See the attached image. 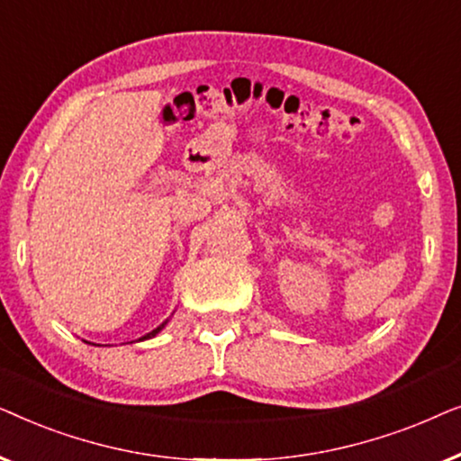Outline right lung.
Here are the masks:
<instances>
[{
	"label": "right lung",
	"mask_w": 461,
	"mask_h": 461,
	"mask_svg": "<svg viewBox=\"0 0 461 461\" xmlns=\"http://www.w3.org/2000/svg\"><path fill=\"white\" fill-rule=\"evenodd\" d=\"M166 323H167V321H166ZM166 323H161L159 327H157V330H153V331H150V333H147V336H142L140 339H149V338H155V336H157V333H159V331L163 330V327H166Z\"/></svg>",
	"instance_id": "add662e5"
}]
</instances>
